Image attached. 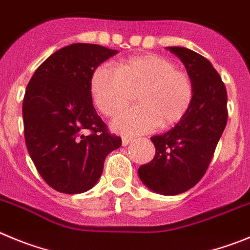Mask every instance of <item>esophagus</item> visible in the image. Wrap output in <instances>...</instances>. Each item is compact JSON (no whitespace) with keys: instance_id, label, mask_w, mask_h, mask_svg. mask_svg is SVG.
I'll return each instance as SVG.
<instances>
[{"instance_id":"1","label":"esophagus","mask_w":250,"mask_h":250,"mask_svg":"<svg viewBox=\"0 0 250 250\" xmlns=\"http://www.w3.org/2000/svg\"><path fill=\"white\" fill-rule=\"evenodd\" d=\"M132 142V138L130 137H123L122 138V145L123 146H128Z\"/></svg>"}]
</instances>
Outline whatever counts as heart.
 <instances>
[{"label": "heart", "instance_id": "1", "mask_svg": "<svg viewBox=\"0 0 250 250\" xmlns=\"http://www.w3.org/2000/svg\"><path fill=\"white\" fill-rule=\"evenodd\" d=\"M133 92H137L138 105L113 121L116 132L141 134L158 125H174L189 109L194 87L189 76L157 55L128 58L118 63L117 69L102 64L92 75V98L104 116L121 113L129 104Z\"/></svg>", "mask_w": 250, "mask_h": 250}]
</instances>
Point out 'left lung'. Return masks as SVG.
<instances>
[{
	"instance_id": "1",
	"label": "left lung",
	"mask_w": 250,
	"mask_h": 250,
	"mask_svg": "<svg viewBox=\"0 0 250 250\" xmlns=\"http://www.w3.org/2000/svg\"><path fill=\"white\" fill-rule=\"evenodd\" d=\"M183 62L194 87L189 109L172 129L152 137L156 156L138 168L146 187L175 195L194 187L212 161L227 120V89L219 73L203 56L184 47H167Z\"/></svg>"
}]
</instances>
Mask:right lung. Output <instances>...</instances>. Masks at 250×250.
<instances>
[{
    "instance_id": "right-lung-1",
    "label": "right lung",
    "mask_w": 250,
    "mask_h": 250,
    "mask_svg": "<svg viewBox=\"0 0 250 250\" xmlns=\"http://www.w3.org/2000/svg\"><path fill=\"white\" fill-rule=\"evenodd\" d=\"M116 53L100 44H69L49 56L27 84L22 104L27 149L57 192L77 194L93 188L105 157L122 145L108 133L91 93L93 72Z\"/></svg>"
}]
</instances>
